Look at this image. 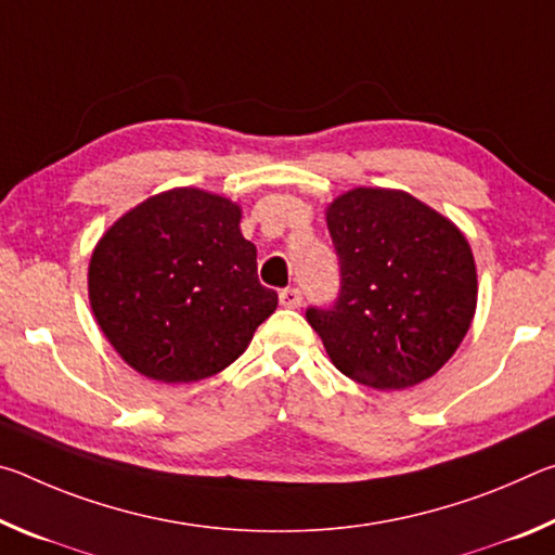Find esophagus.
Listing matches in <instances>:
<instances>
[{
	"label": "esophagus",
	"instance_id": "1",
	"mask_svg": "<svg viewBox=\"0 0 555 555\" xmlns=\"http://www.w3.org/2000/svg\"><path fill=\"white\" fill-rule=\"evenodd\" d=\"M279 300L284 308H298L300 304H304V296H300L298 288H284L279 294Z\"/></svg>",
	"mask_w": 555,
	"mask_h": 555
}]
</instances>
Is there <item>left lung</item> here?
<instances>
[{"mask_svg": "<svg viewBox=\"0 0 555 555\" xmlns=\"http://www.w3.org/2000/svg\"><path fill=\"white\" fill-rule=\"evenodd\" d=\"M340 257V296L308 308L331 362L379 391L416 387L443 367L469 331L477 269L446 215L393 188H352L327 205Z\"/></svg>", "mask_w": 555, "mask_h": 555, "instance_id": "left-lung-1", "label": "left lung"}]
</instances>
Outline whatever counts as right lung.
Here are the masks:
<instances>
[{
	"mask_svg": "<svg viewBox=\"0 0 555 555\" xmlns=\"http://www.w3.org/2000/svg\"><path fill=\"white\" fill-rule=\"evenodd\" d=\"M240 220L224 195L171 188L102 234L88 267L90 308L131 370L164 384L208 379L276 311Z\"/></svg>",
	"mask_w": 555,
	"mask_h": 555,
	"instance_id": "add662e5",
	"label": "right lung"
}]
</instances>
